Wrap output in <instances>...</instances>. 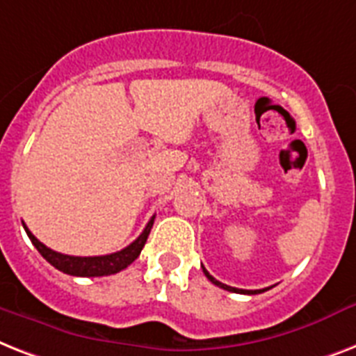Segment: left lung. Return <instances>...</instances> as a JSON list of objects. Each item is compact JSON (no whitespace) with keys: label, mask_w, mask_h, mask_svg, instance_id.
Here are the masks:
<instances>
[{"label":"left lung","mask_w":356,"mask_h":356,"mask_svg":"<svg viewBox=\"0 0 356 356\" xmlns=\"http://www.w3.org/2000/svg\"><path fill=\"white\" fill-rule=\"evenodd\" d=\"M202 270H204V274H206V277H207V280H209V281H211L213 285L220 286V289H224V291L237 292V294H261V292L268 291V289H263V291H243V289H235V286H227V285H224V283H220V281L215 280V277H213V275L209 274V272H207L206 268H204V266H202Z\"/></svg>","instance_id":"1"}]
</instances>
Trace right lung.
<instances>
[{"instance_id":"1","label":"right lung","mask_w":356,"mask_h":356,"mask_svg":"<svg viewBox=\"0 0 356 356\" xmlns=\"http://www.w3.org/2000/svg\"><path fill=\"white\" fill-rule=\"evenodd\" d=\"M154 224V217L150 218L149 224L145 226V229L141 232L136 241L132 244H129L127 248H123L121 252H115V254L108 255H95V257H75V255H65L58 254L55 250L47 248L44 243H40L38 238L34 237L33 233L29 232V227L25 226V232L29 235L31 243L34 244V248L38 250L42 257L55 266L56 270H60L64 274L70 275H79V277H101V275H112L118 274L121 270H124L129 264H132L136 259L139 257L141 250H143L147 238H149L150 227Z\"/></svg>"}]
</instances>
